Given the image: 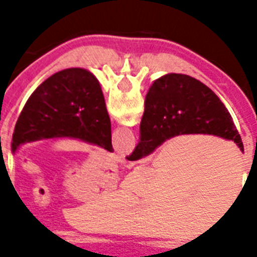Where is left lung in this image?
Here are the masks:
<instances>
[{"mask_svg":"<svg viewBox=\"0 0 257 257\" xmlns=\"http://www.w3.org/2000/svg\"><path fill=\"white\" fill-rule=\"evenodd\" d=\"M69 137L112 152L110 118L101 86L89 70L54 73L26 101L14 128L12 151L25 143Z\"/></svg>","mask_w":257,"mask_h":257,"instance_id":"obj_1","label":"left lung"}]
</instances>
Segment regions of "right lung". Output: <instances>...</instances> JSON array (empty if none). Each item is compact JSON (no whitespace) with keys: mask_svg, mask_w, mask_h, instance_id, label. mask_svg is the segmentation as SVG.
Listing matches in <instances>:
<instances>
[{"mask_svg":"<svg viewBox=\"0 0 257 257\" xmlns=\"http://www.w3.org/2000/svg\"><path fill=\"white\" fill-rule=\"evenodd\" d=\"M180 135H213L232 140L241 152L243 143L231 114L207 85L187 74L157 78L145 97L140 141L129 161L140 160L164 141Z\"/></svg>","mask_w":257,"mask_h":257,"instance_id":"add662e5","label":"right lung"}]
</instances>
